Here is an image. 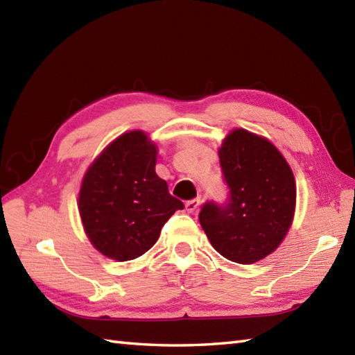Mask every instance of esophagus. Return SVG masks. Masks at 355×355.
Segmentation results:
<instances>
[{"instance_id": "esophagus-1", "label": "esophagus", "mask_w": 355, "mask_h": 355, "mask_svg": "<svg viewBox=\"0 0 355 355\" xmlns=\"http://www.w3.org/2000/svg\"><path fill=\"white\" fill-rule=\"evenodd\" d=\"M198 206H200V198H193V200H189L186 202V210L189 214H193L195 210L198 209Z\"/></svg>"}]
</instances>
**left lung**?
<instances>
[{
	"instance_id": "8db88e82",
	"label": "left lung",
	"mask_w": 355,
	"mask_h": 355,
	"mask_svg": "<svg viewBox=\"0 0 355 355\" xmlns=\"http://www.w3.org/2000/svg\"><path fill=\"white\" fill-rule=\"evenodd\" d=\"M224 202L206 201L200 224L225 259L253 263L275 252L288 232L296 205V184L288 163L266 139L235 130L218 150Z\"/></svg>"
}]
</instances>
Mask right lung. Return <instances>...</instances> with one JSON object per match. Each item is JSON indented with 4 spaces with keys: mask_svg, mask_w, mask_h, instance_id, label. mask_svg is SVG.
<instances>
[{
    "mask_svg": "<svg viewBox=\"0 0 355 355\" xmlns=\"http://www.w3.org/2000/svg\"><path fill=\"white\" fill-rule=\"evenodd\" d=\"M157 148L145 132L111 143L89 166L79 193V214L92 244L116 261H131L153 247L166 221L184 209L155 173Z\"/></svg>",
    "mask_w": 355,
    "mask_h": 355,
    "instance_id": "right-lung-1",
    "label": "right lung"
}]
</instances>
